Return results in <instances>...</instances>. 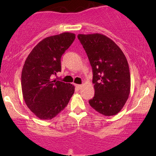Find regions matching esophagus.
<instances>
[{
    "label": "esophagus",
    "mask_w": 156,
    "mask_h": 156,
    "mask_svg": "<svg viewBox=\"0 0 156 156\" xmlns=\"http://www.w3.org/2000/svg\"><path fill=\"white\" fill-rule=\"evenodd\" d=\"M76 87L78 89H80L82 87V85H80V84H76Z\"/></svg>",
    "instance_id": "34e87169"
}]
</instances>
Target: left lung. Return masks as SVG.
<instances>
[{
    "mask_svg": "<svg viewBox=\"0 0 156 156\" xmlns=\"http://www.w3.org/2000/svg\"><path fill=\"white\" fill-rule=\"evenodd\" d=\"M78 38L92 68L94 96L89 104L103 115H115L123 108L130 91L126 57L114 41L103 34H78Z\"/></svg>",
    "mask_w": 156,
    "mask_h": 156,
    "instance_id": "obj_1",
    "label": "left lung"
}]
</instances>
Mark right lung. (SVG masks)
I'll return each mask as SVG.
<instances>
[{"mask_svg":"<svg viewBox=\"0 0 156 156\" xmlns=\"http://www.w3.org/2000/svg\"><path fill=\"white\" fill-rule=\"evenodd\" d=\"M76 39L64 32L39 42L27 57L21 75L23 99L28 108L41 119H51L64 110L75 87L52 76L62 70L61 58Z\"/></svg>","mask_w":156,"mask_h":156,"instance_id":"obj_1","label":"right lung"}]
</instances>
